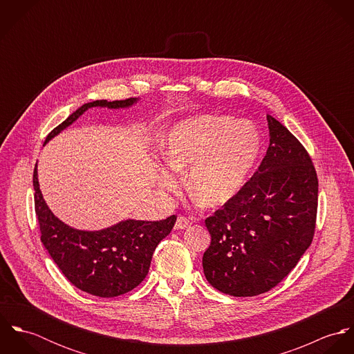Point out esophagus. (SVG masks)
<instances>
[{
  "instance_id": "1",
  "label": "esophagus",
  "mask_w": 354,
  "mask_h": 354,
  "mask_svg": "<svg viewBox=\"0 0 354 354\" xmlns=\"http://www.w3.org/2000/svg\"><path fill=\"white\" fill-rule=\"evenodd\" d=\"M191 223H192V221H191L189 218H187V216H178V218H177V221H176L174 229H177V230H183V229L189 227V226H191Z\"/></svg>"
}]
</instances>
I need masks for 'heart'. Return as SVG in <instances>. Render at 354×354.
Instances as JSON below:
<instances>
[{
    "label": "heart",
    "instance_id": "1",
    "mask_svg": "<svg viewBox=\"0 0 354 354\" xmlns=\"http://www.w3.org/2000/svg\"><path fill=\"white\" fill-rule=\"evenodd\" d=\"M261 147L252 122L229 115H198L173 125L163 140V159L176 171L188 173V191L203 207L233 201L247 184ZM165 191L178 187L177 176L158 170Z\"/></svg>",
    "mask_w": 354,
    "mask_h": 354
}]
</instances>
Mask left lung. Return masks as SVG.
Wrapping results in <instances>:
<instances>
[{
    "label": "left lung",
    "instance_id": "1",
    "mask_svg": "<svg viewBox=\"0 0 354 354\" xmlns=\"http://www.w3.org/2000/svg\"><path fill=\"white\" fill-rule=\"evenodd\" d=\"M270 146L240 194L205 219L203 254L216 290L252 297L277 286L309 248L316 222L317 176L303 145L267 114Z\"/></svg>",
    "mask_w": 354,
    "mask_h": 354
}]
</instances>
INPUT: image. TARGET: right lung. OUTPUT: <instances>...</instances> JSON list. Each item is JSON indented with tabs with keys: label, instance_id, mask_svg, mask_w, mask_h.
<instances>
[{
	"label": "right lung",
	"instance_id": "1",
	"mask_svg": "<svg viewBox=\"0 0 354 354\" xmlns=\"http://www.w3.org/2000/svg\"><path fill=\"white\" fill-rule=\"evenodd\" d=\"M138 102L139 98L84 103L51 131L45 145L91 107L128 109ZM32 184L42 244L72 285L97 297H117L142 283L149 274L152 253L176 223V215H171L153 222L124 219L101 230L75 229L57 218L45 202L38 181V163Z\"/></svg>",
	"mask_w": 354,
	"mask_h": 354
}]
</instances>
